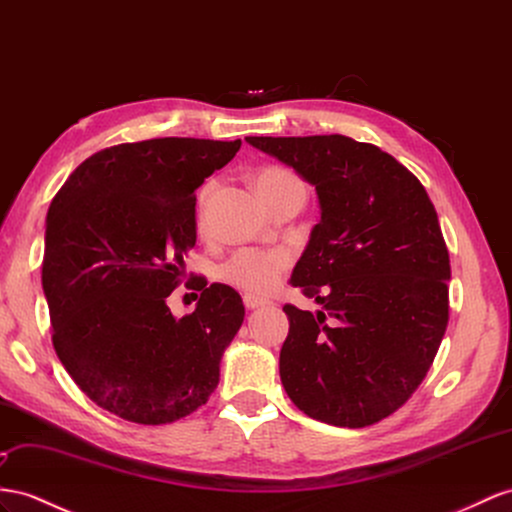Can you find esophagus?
Masks as SVG:
<instances>
[{"label":"esophagus","instance_id":"esophagus-1","mask_svg":"<svg viewBox=\"0 0 512 512\" xmlns=\"http://www.w3.org/2000/svg\"><path fill=\"white\" fill-rule=\"evenodd\" d=\"M244 305H246V309H259V307L268 305V300L259 298L255 294H244Z\"/></svg>","mask_w":512,"mask_h":512}]
</instances>
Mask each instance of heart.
Returning <instances> with one entry per match:
<instances>
[{"mask_svg":"<svg viewBox=\"0 0 512 512\" xmlns=\"http://www.w3.org/2000/svg\"><path fill=\"white\" fill-rule=\"evenodd\" d=\"M303 186L300 179L283 166H264L255 175V188L259 196L279 192L285 188ZM212 192V181L205 183L199 192V212ZM292 264V253L283 246L261 248V246H246L235 251L229 259H225L218 268V277L231 287H238L242 292L266 296L283 279L285 270Z\"/></svg>","mask_w":512,"mask_h":512,"instance_id":"b5f03b06","label":"heart"}]
</instances>
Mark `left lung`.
I'll use <instances>...</instances> for the list:
<instances>
[{
	"mask_svg": "<svg viewBox=\"0 0 512 512\" xmlns=\"http://www.w3.org/2000/svg\"><path fill=\"white\" fill-rule=\"evenodd\" d=\"M246 142L316 186L322 218L292 272L313 316L283 311L287 396L320 422L363 428L413 396L450 318V255L435 205L396 157L348 136Z\"/></svg>",
	"mask_w": 512,
	"mask_h": 512,
	"instance_id": "left-lung-1",
	"label": "left lung"
}]
</instances>
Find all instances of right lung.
Here are the masks:
<instances>
[{
	"instance_id": "right-lung-1",
	"label": "right lung",
	"mask_w": 512,
	"mask_h": 512,
	"mask_svg": "<svg viewBox=\"0 0 512 512\" xmlns=\"http://www.w3.org/2000/svg\"><path fill=\"white\" fill-rule=\"evenodd\" d=\"M240 140L153 138L101 149L47 212L43 290L64 370L101 409L157 426L212 396L220 357L244 322L240 294L207 281L188 316L166 298L196 242L194 190Z\"/></svg>"
}]
</instances>
